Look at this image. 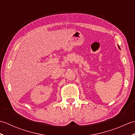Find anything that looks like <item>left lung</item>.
<instances>
[{
	"mask_svg": "<svg viewBox=\"0 0 135 135\" xmlns=\"http://www.w3.org/2000/svg\"><path fill=\"white\" fill-rule=\"evenodd\" d=\"M118 47H119V46H118Z\"/></svg>",
	"mask_w": 135,
	"mask_h": 135,
	"instance_id": "8db88e82",
	"label": "left lung"
}]
</instances>
